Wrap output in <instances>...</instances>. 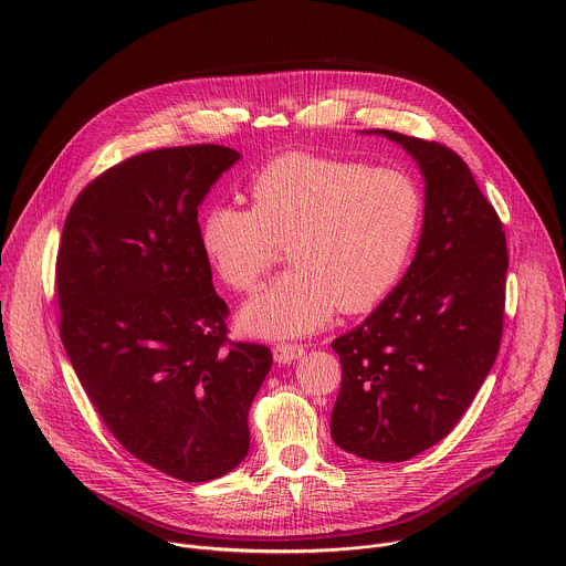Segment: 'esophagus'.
I'll return each mask as SVG.
<instances>
[{"instance_id":"esophagus-1","label":"esophagus","mask_w":566,"mask_h":566,"mask_svg":"<svg viewBox=\"0 0 566 566\" xmlns=\"http://www.w3.org/2000/svg\"><path fill=\"white\" fill-rule=\"evenodd\" d=\"M304 354L302 345H289V343H280L273 347V356L280 365H289L293 360H297Z\"/></svg>"}]
</instances>
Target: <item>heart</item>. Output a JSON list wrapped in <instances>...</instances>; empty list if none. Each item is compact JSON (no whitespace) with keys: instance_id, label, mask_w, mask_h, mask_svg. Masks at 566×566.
<instances>
[{"instance_id":"b5f03b06","label":"heart","mask_w":566,"mask_h":566,"mask_svg":"<svg viewBox=\"0 0 566 566\" xmlns=\"http://www.w3.org/2000/svg\"><path fill=\"white\" fill-rule=\"evenodd\" d=\"M253 208L210 203L201 212V251L234 291H253L289 244L291 271L239 313L260 338L322 329L338 306L378 304L406 271L423 221V192L400 168L291 151L251 179Z\"/></svg>"}]
</instances>
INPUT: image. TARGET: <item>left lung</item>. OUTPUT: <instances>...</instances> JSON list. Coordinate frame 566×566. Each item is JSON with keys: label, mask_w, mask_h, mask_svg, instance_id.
Masks as SVG:
<instances>
[{"label": "left lung", "mask_w": 566, "mask_h": 566, "mask_svg": "<svg viewBox=\"0 0 566 566\" xmlns=\"http://www.w3.org/2000/svg\"><path fill=\"white\" fill-rule=\"evenodd\" d=\"M426 181L423 228L408 273L332 343L343 387L332 437L371 461H408L446 439L486 380L502 340L509 251L495 208L446 145L389 129Z\"/></svg>", "instance_id": "1"}]
</instances>
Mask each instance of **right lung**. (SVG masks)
Wrapping results in <instances>:
<instances>
[{
    "mask_svg": "<svg viewBox=\"0 0 566 566\" xmlns=\"http://www.w3.org/2000/svg\"><path fill=\"white\" fill-rule=\"evenodd\" d=\"M241 158L223 145L132 156L73 201L55 286L64 352L118 443L181 481L249 454V410L271 349L226 338L199 206Z\"/></svg>",
    "mask_w": 566,
    "mask_h": 566,
    "instance_id": "1",
    "label": "right lung"
}]
</instances>
